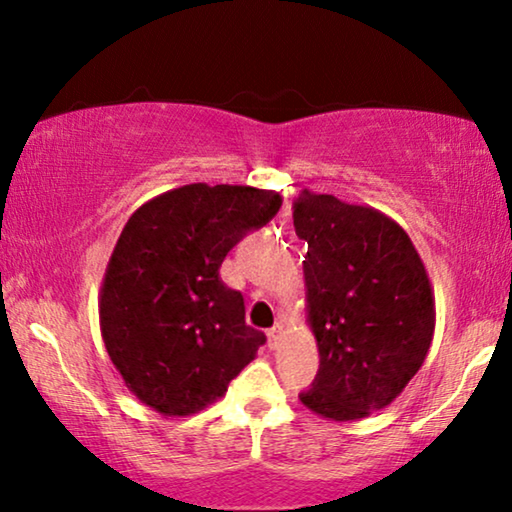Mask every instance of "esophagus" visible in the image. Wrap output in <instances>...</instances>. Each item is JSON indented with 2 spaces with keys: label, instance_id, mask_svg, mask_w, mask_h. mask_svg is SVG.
Segmentation results:
<instances>
[{
  "label": "esophagus",
  "instance_id": "1",
  "mask_svg": "<svg viewBox=\"0 0 512 512\" xmlns=\"http://www.w3.org/2000/svg\"><path fill=\"white\" fill-rule=\"evenodd\" d=\"M282 326H272L270 331H268V342H270V347H277V342H279V338H282Z\"/></svg>",
  "mask_w": 512,
  "mask_h": 512
}]
</instances>
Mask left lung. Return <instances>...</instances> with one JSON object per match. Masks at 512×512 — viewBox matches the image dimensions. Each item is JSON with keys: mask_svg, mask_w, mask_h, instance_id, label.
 Masks as SVG:
<instances>
[{"mask_svg": "<svg viewBox=\"0 0 512 512\" xmlns=\"http://www.w3.org/2000/svg\"><path fill=\"white\" fill-rule=\"evenodd\" d=\"M293 226L307 242L305 310L319 349V373L300 403L331 422H359L396 401L429 354V272L380 209L303 188Z\"/></svg>", "mask_w": 512, "mask_h": 512, "instance_id": "1", "label": "left lung"}]
</instances>
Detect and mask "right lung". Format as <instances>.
Wrapping results in <instances>:
<instances>
[{
    "mask_svg": "<svg viewBox=\"0 0 512 512\" xmlns=\"http://www.w3.org/2000/svg\"><path fill=\"white\" fill-rule=\"evenodd\" d=\"M282 207L268 188L188 184L144 202L125 223L100 289V331L125 387L165 417L226 396L265 335L221 282L223 258Z\"/></svg>",
    "mask_w": 512,
    "mask_h": 512,
    "instance_id": "right-lung-1",
    "label": "right lung"
}]
</instances>
